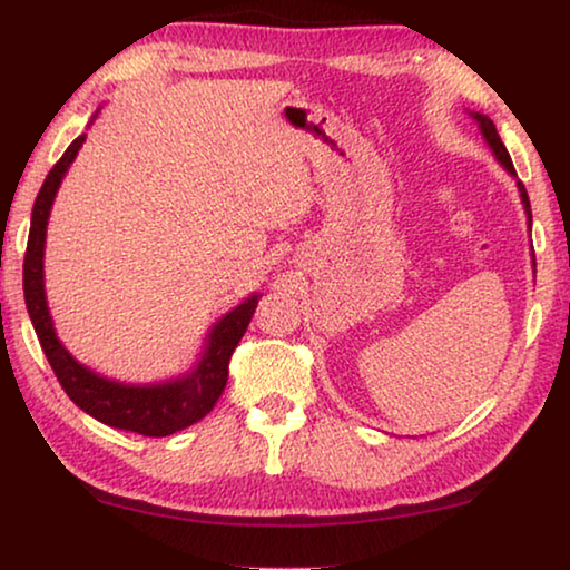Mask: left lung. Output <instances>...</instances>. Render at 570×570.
Listing matches in <instances>:
<instances>
[{
	"label": "left lung",
	"instance_id": "obj_1",
	"mask_svg": "<svg viewBox=\"0 0 570 570\" xmlns=\"http://www.w3.org/2000/svg\"><path fill=\"white\" fill-rule=\"evenodd\" d=\"M473 115V120L478 122V128H481V134H483V138H485V144L491 146V151H493V156H497V159L504 164V169L509 171L511 177H517V171H514V164H511V156H509V151H507V146L501 144V138H499V130H497V126H493V120L489 118V115H481V112H470ZM517 187H519V195H522V205H524V213H527V220H532V210H530V197H527V189H524V185L522 183H517Z\"/></svg>",
	"mask_w": 570,
	"mask_h": 570
}]
</instances>
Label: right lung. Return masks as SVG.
<instances>
[{"label":"right lung","mask_w":570,"mask_h":570,"mask_svg":"<svg viewBox=\"0 0 570 570\" xmlns=\"http://www.w3.org/2000/svg\"><path fill=\"white\" fill-rule=\"evenodd\" d=\"M85 138L87 136H79L77 141H71L61 159L53 164V169L48 171L46 183L36 197V205H32L28 252H24L22 262L24 305H28L32 328H36L40 346H43L56 377H59L66 395L81 411H87L97 422L115 429H126V432H136L144 436L175 434L179 429L200 422L216 406V401L220 399L228 381L230 354H234L236 344L242 342L246 326H249L254 308L259 303V295H252L242 305H236L234 311H228L210 328L200 362L187 375L175 377V381L156 385H126L107 381V377H100L89 367L79 365L66 352L59 336H56L51 313H48L43 285V249L53 197L59 193L66 169L77 159Z\"/></svg>","instance_id":"right-lung-1"}]
</instances>
